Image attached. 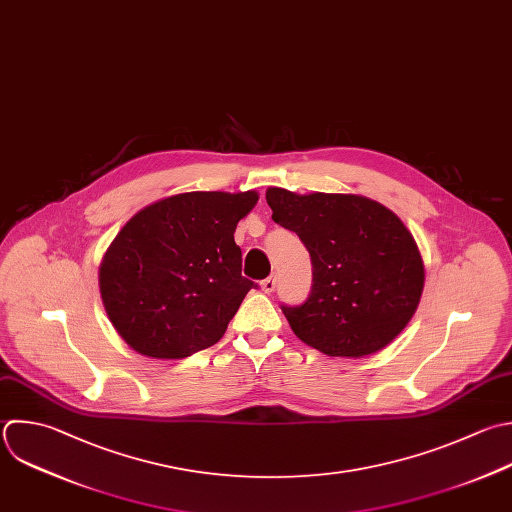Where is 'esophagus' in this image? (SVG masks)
Instances as JSON below:
<instances>
[{"mask_svg": "<svg viewBox=\"0 0 512 512\" xmlns=\"http://www.w3.org/2000/svg\"><path fill=\"white\" fill-rule=\"evenodd\" d=\"M260 288H262L266 294L274 292V288H276V276H268L266 280H262V282H260Z\"/></svg>", "mask_w": 512, "mask_h": 512, "instance_id": "34e87169", "label": "esophagus"}]
</instances>
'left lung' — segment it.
I'll use <instances>...</instances> for the list:
<instances>
[{"label": "left lung", "instance_id": "obj_1", "mask_svg": "<svg viewBox=\"0 0 512 512\" xmlns=\"http://www.w3.org/2000/svg\"><path fill=\"white\" fill-rule=\"evenodd\" d=\"M266 202L312 260L310 296L282 306L292 332L326 356L362 358L388 346L424 288V262L402 220L358 194L268 188Z\"/></svg>", "mask_w": 512, "mask_h": 512}]
</instances>
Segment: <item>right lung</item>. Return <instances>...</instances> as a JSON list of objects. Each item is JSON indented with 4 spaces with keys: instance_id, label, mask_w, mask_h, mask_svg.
Masks as SVG:
<instances>
[{
    "instance_id": "1",
    "label": "right lung",
    "mask_w": 512,
    "mask_h": 512,
    "mask_svg": "<svg viewBox=\"0 0 512 512\" xmlns=\"http://www.w3.org/2000/svg\"><path fill=\"white\" fill-rule=\"evenodd\" d=\"M258 192H184L136 212L100 264V294L142 356L186 358L216 344L256 284L242 276L238 222Z\"/></svg>"
}]
</instances>
